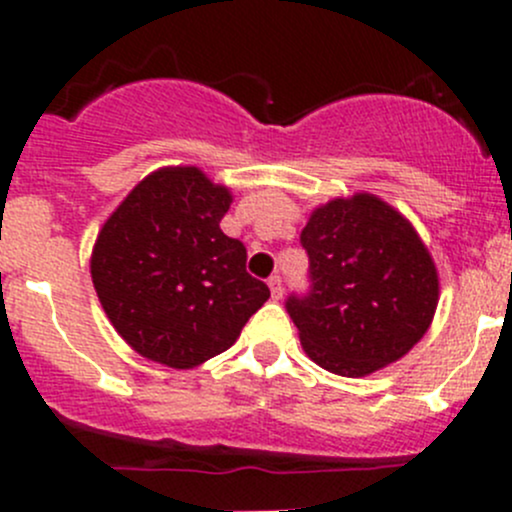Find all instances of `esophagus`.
Returning a JSON list of instances; mask_svg holds the SVG:
<instances>
[{"label": "esophagus", "instance_id": "obj_1", "mask_svg": "<svg viewBox=\"0 0 512 512\" xmlns=\"http://www.w3.org/2000/svg\"><path fill=\"white\" fill-rule=\"evenodd\" d=\"M267 285H270V292H272V299H282V277L280 275H272L270 280H267Z\"/></svg>", "mask_w": 512, "mask_h": 512}]
</instances>
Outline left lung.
Returning <instances> with one entry per match:
<instances>
[{
    "label": "left lung",
    "mask_w": 512,
    "mask_h": 512,
    "mask_svg": "<svg viewBox=\"0 0 512 512\" xmlns=\"http://www.w3.org/2000/svg\"><path fill=\"white\" fill-rule=\"evenodd\" d=\"M312 292L287 312L304 354L332 374L369 376L421 342L438 307V270L406 215L379 195L317 205L302 230Z\"/></svg>",
    "instance_id": "left-lung-1"
}]
</instances>
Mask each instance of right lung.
<instances>
[{
	"instance_id": "obj_1",
	"label": "right lung",
	"mask_w": 512,
	"mask_h": 512,
	"mask_svg": "<svg viewBox=\"0 0 512 512\" xmlns=\"http://www.w3.org/2000/svg\"><path fill=\"white\" fill-rule=\"evenodd\" d=\"M227 185L198 165H165L141 180L98 230L91 280L123 342L170 369L223 354L270 299L247 275L240 240L220 230Z\"/></svg>"
}]
</instances>
